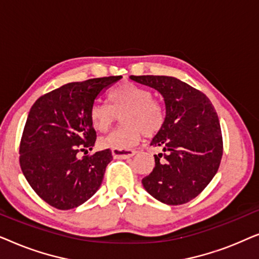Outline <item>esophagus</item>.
<instances>
[{
    "label": "esophagus",
    "instance_id": "1",
    "mask_svg": "<svg viewBox=\"0 0 259 259\" xmlns=\"http://www.w3.org/2000/svg\"><path fill=\"white\" fill-rule=\"evenodd\" d=\"M112 154L115 159H128L136 154V151L133 150H118V148H113Z\"/></svg>",
    "mask_w": 259,
    "mask_h": 259
}]
</instances>
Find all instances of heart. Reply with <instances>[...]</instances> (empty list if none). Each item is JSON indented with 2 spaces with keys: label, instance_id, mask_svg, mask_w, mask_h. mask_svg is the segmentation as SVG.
I'll return each instance as SVG.
<instances>
[{
  "label": "heart",
  "instance_id": "obj_1",
  "mask_svg": "<svg viewBox=\"0 0 259 259\" xmlns=\"http://www.w3.org/2000/svg\"><path fill=\"white\" fill-rule=\"evenodd\" d=\"M111 105L95 101L90 109L92 126L105 133L111 128L119 115L123 125L99 140L102 148L127 150L139 143L141 137L157 136L166 121V111L153 93L133 82H121L108 93Z\"/></svg>",
  "mask_w": 259,
  "mask_h": 259
}]
</instances>
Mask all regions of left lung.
I'll return each mask as SVG.
<instances>
[{
    "instance_id": "8db88e82",
    "label": "left lung",
    "mask_w": 259,
    "mask_h": 259,
    "mask_svg": "<svg viewBox=\"0 0 259 259\" xmlns=\"http://www.w3.org/2000/svg\"><path fill=\"white\" fill-rule=\"evenodd\" d=\"M164 97L166 121L151 145L162 148L155 166L141 180L145 190L161 203L182 205L208 185L221 165L223 138L210 99L173 76L131 75Z\"/></svg>"
}]
</instances>
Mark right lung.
<instances>
[{
  "instance_id": "add662e5",
  "label": "right lung",
  "mask_w": 259,
  "mask_h": 259,
  "mask_svg": "<svg viewBox=\"0 0 259 259\" xmlns=\"http://www.w3.org/2000/svg\"><path fill=\"white\" fill-rule=\"evenodd\" d=\"M121 76L70 82L31 106L20 143V166L38 197L59 210L77 207L100 187L112 151L87 154L97 140L90 109ZM84 151L80 158L78 153Z\"/></svg>"
}]
</instances>
